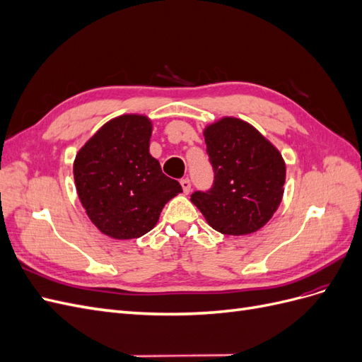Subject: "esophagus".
Masks as SVG:
<instances>
[{
	"mask_svg": "<svg viewBox=\"0 0 362 362\" xmlns=\"http://www.w3.org/2000/svg\"><path fill=\"white\" fill-rule=\"evenodd\" d=\"M181 187H182V192L187 194L189 192H190V189H192V182H190V180L189 178H184V180H181Z\"/></svg>",
	"mask_w": 362,
	"mask_h": 362,
	"instance_id": "esophagus-1",
	"label": "esophagus"
}]
</instances>
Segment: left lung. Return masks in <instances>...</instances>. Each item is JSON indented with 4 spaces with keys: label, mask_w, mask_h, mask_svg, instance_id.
Returning <instances> with one entry per match:
<instances>
[{
    "label": "left lung",
    "mask_w": 362,
    "mask_h": 362,
    "mask_svg": "<svg viewBox=\"0 0 362 362\" xmlns=\"http://www.w3.org/2000/svg\"><path fill=\"white\" fill-rule=\"evenodd\" d=\"M214 170L208 192L190 201L205 221L226 235L257 233L275 214L286 184V161L257 128L237 117H222L204 129Z\"/></svg>",
    "instance_id": "left-lung-1"
}]
</instances>
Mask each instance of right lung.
Segmentation results:
<instances>
[{"instance_id":"right-lung-1","label":"right lung","mask_w":362,"mask_h":362,"mask_svg":"<svg viewBox=\"0 0 362 362\" xmlns=\"http://www.w3.org/2000/svg\"><path fill=\"white\" fill-rule=\"evenodd\" d=\"M152 122L144 115L108 120L74 161L81 205L100 231L116 240L139 238L158 222L163 206L182 192L149 154Z\"/></svg>"}]
</instances>
